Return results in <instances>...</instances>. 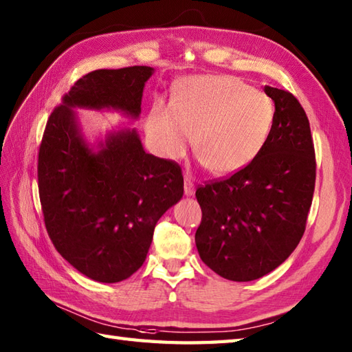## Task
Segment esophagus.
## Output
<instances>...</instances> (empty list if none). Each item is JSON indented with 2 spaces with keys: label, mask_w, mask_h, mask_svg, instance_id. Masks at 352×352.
Instances as JSON below:
<instances>
[{
  "label": "esophagus",
  "mask_w": 352,
  "mask_h": 352,
  "mask_svg": "<svg viewBox=\"0 0 352 352\" xmlns=\"http://www.w3.org/2000/svg\"><path fill=\"white\" fill-rule=\"evenodd\" d=\"M195 193V188H193L192 182L189 180L188 177H184V195L186 197H192Z\"/></svg>",
  "instance_id": "34e87169"
}]
</instances>
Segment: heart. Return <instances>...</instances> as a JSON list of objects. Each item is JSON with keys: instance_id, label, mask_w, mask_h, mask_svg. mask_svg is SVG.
I'll use <instances>...</instances> for the list:
<instances>
[{"instance_id": "obj_1", "label": "heart", "mask_w": 352, "mask_h": 352, "mask_svg": "<svg viewBox=\"0 0 352 352\" xmlns=\"http://www.w3.org/2000/svg\"><path fill=\"white\" fill-rule=\"evenodd\" d=\"M275 104L231 76H198L177 86L174 104L157 100L146 118L155 151L180 159L195 138L199 162L214 175H231L256 160L271 136Z\"/></svg>"}]
</instances>
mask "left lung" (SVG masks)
<instances>
[{
	"mask_svg": "<svg viewBox=\"0 0 352 352\" xmlns=\"http://www.w3.org/2000/svg\"><path fill=\"white\" fill-rule=\"evenodd\" d=\"M275 121L256 160L221 182L201 186V260L222 278L257 280L300 243L315 192L316 160L307 115L294 95L265 86Z\"/></svg>",
	"mask_w": 352,
	"mask_h": 352,
	"instance_id": "8db88e82",
	"label": "left lung"
}]
</instances>
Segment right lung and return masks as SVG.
I'll return each instance as SVG.
<instances>
[{
	"instance_id": "add662e5",
	"label": "right lung",
	"mask_w": 352,
	"mask_h": 352,
	"mask_svg": "<svg viewBox=\"0 0 352 352\" xmlns=\"http://www.w3.org/2000/svg\"><path fill=\"white\" fill-rule=\"evenodd\" d=\"M149 66L86 74L52 111L39 148L37 182L45 227L60 256L100 283H119L144 265L154 227L183 197L182 168L145 153L136 129L89 144L77 109L140 115Z\"/></svg>"
}]
</instances>
